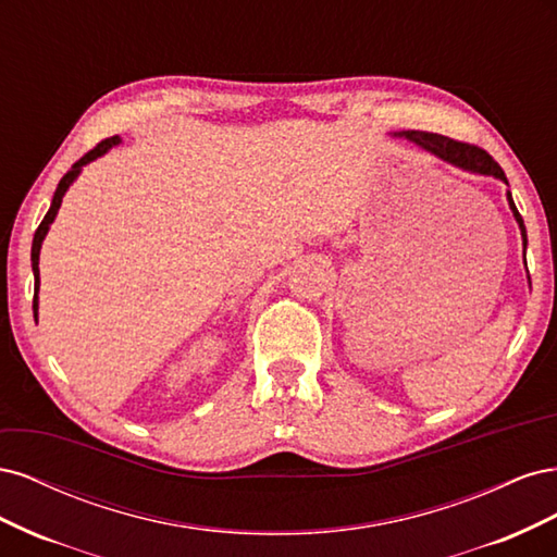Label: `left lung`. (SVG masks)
Returning a JSON list of instances; mask_svg holds the SVG:
<instances>
[{"instance_id":"left-lung-1","label":"left lung","mask_w":557,"mask_h":557,"mask_svg":"<svg viewBox=\"0 0 557 557\" xmlns=\"http://www.w3.org/2000/svg\"><path fill=\"white\" fill-rule=\"evenodd\" d=\"M395 137H407L409 141H413L416 146L425 148L428 153L436 156L444 162H450L453 166H460V170L465 172H471V174H481V176H495L499 181H504L509 185L507 181V174H504L502 166L493 160V156H487L483 148L474 146V144H465V141H455L450 137H442V134H432V132H416V129H409V132H399L395 134ZM507 199H509V209L513 211V218L516 223L520 227V237H522V246L528 248V232H525V223H522V218L513 205V197L511 193L507 190ZM528 264V262H525Z\"/></svg>"}]
</instances>
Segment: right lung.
<instances>
[{
  "label": "right lung",
  "instance_id": "add662e5",
  "mask_svg": "<svg viewBox=\"0 0 557 557\" xmlns=\"http://www.w3.org/2000/svg\"><path fill=\"white\" fill-rule=\"evenodd\" d=\"M121 144V137H109V139H104V141H99L92 150H88L86 156H83L78 162H74L72 164V170L66 172L62 178H60V183H58V190H55V195H53V201H50V209H48V213L44 215V221H41V225L37 227V232H35V242H32V272H35V305H32V309H35V318H37V309H39V252H41V244H44V239H46V234H48V230H50V223L55 221V215H58V209H60V205H62V197H64V193L70 190V185L76 181V176L81 174V170L83 166H86L88 162H92V160H97V158H102L109 148H113V146H117Z\"/></svg>",
  "mask_w": 557,
  "mask_h": 557
}]
</instances>
